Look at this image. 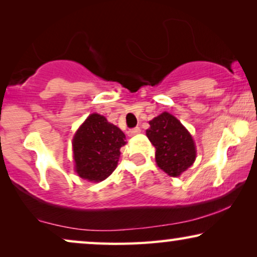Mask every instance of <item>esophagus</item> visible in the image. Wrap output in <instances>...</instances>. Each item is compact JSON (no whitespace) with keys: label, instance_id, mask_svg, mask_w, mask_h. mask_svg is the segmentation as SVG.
<instances>
[{"label":"esophagus","instance_id":"esophagus-1","mask_svg":"<svg viewBox=\"0 0 257 257\" xmlns=\"http://www.w3.org/2000/svg\"><path fill=\"white\" fill-rule=\"evenodd\" d=\"M140 132H142V130H140L139 127H135V128L130 130V131L127 132V135L130 137H135L136 135H138V133H140Z\"/></svg>","mask_w":257,"mask_h":257}]
</instances>
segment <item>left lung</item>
Here are the masks:
<instances>
[{
	"label": "left lung",
	"mask_w": 257,
	"mask_h": 257,
	"mask_svg": "<svg viewBox=\"0 0 257 257\" xmlns=\"http://www.w3.org/2000/svg\"><path fill=\"white\" fill-rule=\"evenodd\" d=\"M146 136L156 147L157 165L170 177H179L195 161L196 149L191 133L168 112L150 120Z\"/></svg>",
	"instance_id": "8db88e82"
}]
</instances>
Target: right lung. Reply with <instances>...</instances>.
Segmentation results:
<instances>
[{
	"label": "right lung",
	"mask_w": 257,
	"mask_h": 257,
	"mask_svg": "<svg viewBox=\"0 0 257 257\" xmlns=\"http://www.w3.org/2000/svg\"><path fill=\"white\" fill-rule=\"evenodd\" d=\"M125 135L104 115L92 113L72 139L75 171L82 179L99 182L115 170Z\"/></svg>",
	"instance_id": "right-lung-1"
}]
</instances>
